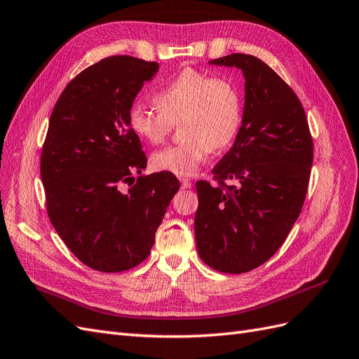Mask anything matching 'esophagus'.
<instances>
[{
	"label": "esophagus",
	"mask_w": 359,
	"mask_h": 359,
	"mask_svg": "<svg viewBox=\"0 0 359 359\" xmlns=\"http://www.w3.org/2000/svg\"><path fill=\"white\" fill-rule=\"evenodd\" d=\"M180 185L183 189H188L192 187V182L189 179H180Z\"/></svg>",
	"instance_id": "34e87169"
}]
</instances>
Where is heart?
Returning <instances> with one entry per match:
<instances>
[{
  "mask_svg": "<svg viewBox=\"0 0 359 359\" xmlns=\"http://www.w3.org/2000/svg\"><path fill=\"white\" fill-rule=\"evenodd\" d=\"M158 109L142 104L130 105L128 125L134 134L158 144L182 118L187 140L158 150L153 167L176 176H192L215 149L227 147L236 137L242 102L230 81L213 78L196 69H183L168 79L153 96Z\"/></svg>",
  "mask_w": 359,
  "mask_h": 359,
  "instance_id": "obj_1",
  "label": "heart"
}]
</instances>
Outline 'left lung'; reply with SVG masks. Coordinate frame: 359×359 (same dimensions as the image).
<instances>
[{"label":"left lung","mask_w":359,"mask_h":359,"mask_svg":"<svg viewBox=\"0 0 359 359\" xmlns=\"http://www.w3.org/2000/svg\"><path fill=\"white\" fill-rule=\"evenodd\" d=\"M209 65L238 67L245 104L233 147L213 168L219 182H197L194 219L201 260L219 272L243 273L278 251L298 219L313 165V140L293 90L257 57L231 54Z\"/></svg>","instance_id":"obj_1"}]
</instances>
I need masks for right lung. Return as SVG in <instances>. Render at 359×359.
<instances>
[{
    "instance_id": "add662e5",
    "label": "right lung",
    "mask_w": 359,
    "mask_h": 359,
    "mask_svg": "<svg viewBox=\"0 0 359 359\" xmlns=\"http://www.w3.org/2000/svg\"><path fill=\"white\" fill-rule=\"evenodd\" d=\"M158 69L129 55L100 60L70 81L49 118L40 159L49 219L67 248L95 271L121 272L146 260L180 188L167 171L134 183L147 158L128 111Z\"/></svg>"
}]
</instances>
